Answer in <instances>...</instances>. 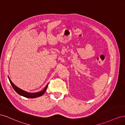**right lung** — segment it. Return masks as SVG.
<instances>
[{
    "mask_svg": "<svg viewBox=\"0 0 125 125\" xmlns=\"http://www.w3.org/2000/svg\"><path fill=\"white\" fill-rule=\"evenodd\" d=\"M8 79L9 80V81L10 82V83L12 85V88H13V89L15 91H16L18 94L19 95L23 96L25 97H27V98H31V99H32V98H35V97H40L41 96H42V95L44 94V93L46 91V90L47 89V88L48 86V84H47V85L45 86V88L44 89V90H43L42 91H40L39 92H36V93H29L25 91L22 90V89L19 88L18 87H17L16 85H14L13 83L12 82V81H11L10 79L9 78V77H8Z\"/></svg>",
    "mask_w": 125,
    "mask_h": 125,
    "instance_id": "add662e5",
    "label": "right lung"
}]
</instances>
